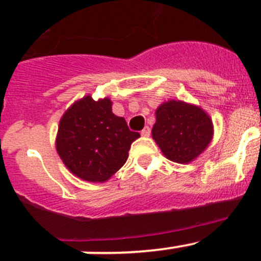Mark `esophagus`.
I'll return each instance as SVG.
<instances>
[{
  "label": "esophagus",
  "instance_id": "34e87169",
  "mask_svg": "<svg viewBox=\"0 0 261 261\" xmlns=\"http://www.w3.org/2000/svg\"><path fill=\"white\" fill-rule=\"evenodd\" d=\"M140 134H141V136H145V138H146V136L150 135V127H149V126H145V127L141 130Z\"/></svg>",
  "mask_w": 261,
  "mask_h": 261
}]
</instances>
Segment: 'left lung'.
I'll use <instances>...</instances> for the list:
<instances>
[{"instance_id":"obj_1","label":"left lung","mask_w":261,"mask_h":261,"mask_svg":"<svg viewBox=\"0 0 261 261\" xmlns=\"http://www.w3.org/2000/svg\"><path fill=\"white\" fill-rule=\"evenodd\" d=\"M151 135L164 155L177 163H189L211 143L213 123L201 108L181 100H169L155 111Z\"/></svg>"}]
</instances>
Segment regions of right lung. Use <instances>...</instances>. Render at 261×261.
Segmentation results:
<instances>
[{"label": "right lung", "mask_w": 261, "mask_h": 261, "mask_svg": "<svg viewBox=\"0 0 261 261\" xmlns=\"http://www.w3.org/2000/svg\"><path fill=\"white\" fill-rule=\"evenodd\" d=\"M139 136L125 118L113 115L108 98L94 100L87 95L61 118L56 148L75 176L103 182L125 164L131 143Z\"/></svg>", "instance_id": "right-lung-1"}]
</instances>
